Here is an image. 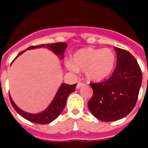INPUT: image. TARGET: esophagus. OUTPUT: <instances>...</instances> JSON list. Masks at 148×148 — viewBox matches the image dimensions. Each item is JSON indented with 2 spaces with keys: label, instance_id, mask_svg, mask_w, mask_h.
Listing matches in <instances>:
<instances>
[{
  "label": "esophagus",
  "instance_id": "obj_1",
  "mask_svg": "<svg viewBox=\"0 0 148 148\" xmlns=\"http://www.w3.org/2000/svg\"><path fill=\"white\" fill-rule=\"evenodd\" d=\"M84 85H85V84L82 83V82H77V86H76V88H77V89H79V88H81L82 86H83Z\"/></svg>",
  "mask_w": 148,
  "mask_h": 148
}]
</instances>
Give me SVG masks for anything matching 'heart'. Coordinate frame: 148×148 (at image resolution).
Instances as JSON below:
<instances>
[{
  "label": "heart",
  "instance_id": "obj_1",
  "mask_svg": "<svg viewBox=\"0 0 148 148\" xmlns=\"http://www.w3.org/2000/svg\"><path fill=\"white\" fill-rule=\"evenodd\" d=\"M115 64L116 55L111 49L89 47L77 51L66 66L71 71H84L88 80L100 82L112 74Z\"/></svg>",
  "mask_w": 148,
  "mask_h": 148
}]
</instances>
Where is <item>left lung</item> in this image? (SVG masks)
Returning <instances> with one entry per match:
<instances>
[{"label":"left lung","instance_id":"obj_1","mask_svg":"<svg viewBox=\"0 0 148 148\" xmlns=\"http://www.w3.org/2000/svg\"><path fill=\"white\" fill-rule=\"evenodd\" d=\"M116 66L108 80L90 83L93 91L88 102L91 113L105 122L118 121L132 111L142 83V71L131 53L114 47Z\"/></svg>","mask_w":148,"mask_h":148}]
</instances>
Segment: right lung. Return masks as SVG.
Here are the masks:
<instances>
[{
  "mask_svg": "<svg viewBox=\"0 0 148 148\" xmlns=\"http://www.w3.org/2000/svg\"><path fill=\"white\" fill-rule=\"evenodd\" d=\"M66 47H67V44L65 42H56V43L47 44V45L42 44V45L39 46H32V47H29L27 50L39 48V47H47L51 51L54 52L55 55L60 56V58L62 59L64 58L63 55H64V51L66 48ZM24 51H23L21 53H19L17 56L16 57V58ZM76 86H77V84H74V85H68V84L64 83L62 84L59 87V89H58V92L56 93V95L52 101V102L50 104V106L44 111L37 113V114H32V113H28V112L21 110L13 102L10 95H9V99H10L12 106L14 108L15 110L21 116H23L24 119H26L31 122L36 123V124H49L58 117L59 114L62 112V111L63 110L65 106H66V103L68 96L71 93L75 91Z\"/></svg>",
  "mask_w": 148,
  "mask_h": 148,
  "instance_id": "1",
  "label": "right lung"
}]
</instances>
